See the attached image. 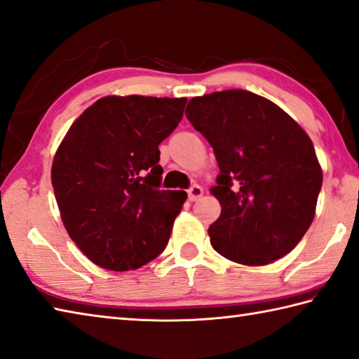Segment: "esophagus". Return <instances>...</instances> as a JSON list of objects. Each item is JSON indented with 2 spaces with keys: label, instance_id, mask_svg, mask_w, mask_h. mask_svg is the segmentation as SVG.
<instances>
[{
  "label": "esophagus",
  "instance_id": "34e87169",
  "mask_svg": "<svg viewBox=\"0 0 359 359\" xmlns=\"http://www.w3.org/2000/svg\"><path fill=\"white\" fill-rule=\"evenodd\" d=\"M202 194H203V189H202V187H199V185H193L191 188L188 189V199L191 201V202L198 201Z\"/></svg>",
  "mask_w": 359,
  "mask_h": 359
}]
</instances>
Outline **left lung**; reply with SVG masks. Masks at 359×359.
<instances>
[{
	"instance_id": "8db88e82",
	"label": "left lung",
	"mask_w": 359,
	"mask_h": 359,
	"mask_svg": "<svg viewBox=\"0 0 359 359\" xmlns=\"http://www.w3.org/2000/svg\"><path fill=\"white\" fill-rule=\"evenodd\" d=\"M185 115L219 166L210 189L222 208L208 229L213 249L245 266L290 254L311 226L322 187L311 138L277 104L248 90L193 97Z\"/></svg>"
}]
</instances>
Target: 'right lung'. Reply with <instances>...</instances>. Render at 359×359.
Wrapping results in <instances>:
<instances>
[{"label":"right lung","instance_id":"add662e5","mask_svg":"<svg viewBox=\"0 0 359 359\" xmlns=\"http://www.w3.org/2000/svg\"><path fill=\"white\" fill-rule=\"evenodd\" d=\"M187 97L105 96L83 111L55 151L51 182L63 226L90 262L138 269L170 241L185 191L160 189L158 144Z\"/></svg>","mask_w":359,"mask_h":359}]
</instances>
